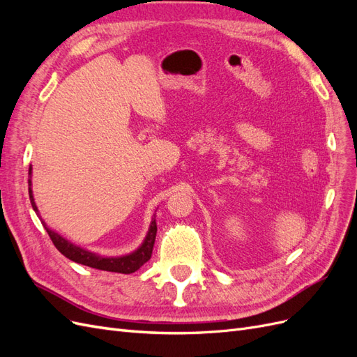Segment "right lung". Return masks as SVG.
Masks as SVG:
<instances>
[{"label": "right lung", "instance_id": "right-lung-1", "mask_svg": "<svg viewBox=\"0 0 357 357\" xmlns=\"http://www.w3.org/2000/svg\"><path fill=\"white\" fill-rule=\"evenodd\" d=\"M29 180H28V192H29V199H31V205L34 211L37 213V215L40 218L38 208L34 201V195H32V181H31V174H32V167H29ZM45 229L47 231L52 243L55 244V247L58 250L68 257L70 261L75 262V264H82L86 266H91L95 269H101V271H110V273H119V274H132L135 273L137 269L142 268L150 257H152V250H153V244H155V238H156V220L153 219L152 223H150L149 232L146 235L144 241L142 243L137 250H134L132 253H128L123 256H101L98 253H93L88 248H83L80 245H75L71 241H68L67 238H63L62 235H59L56 231H53L50 228H47V225L43 222V219H40Z\"/></svg>", "mask_w": 357, "mask_h": 357}]
</instances>
